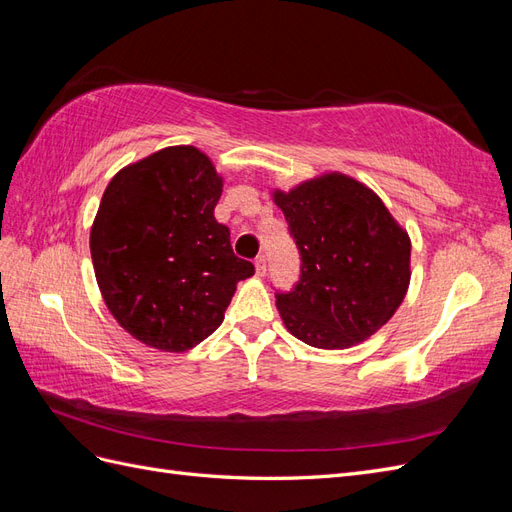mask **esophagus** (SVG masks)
Returning <instances> with one entry per match:
<instances>
[{
  "instance_id": "1",
  "label": "esophagus",
  "mask_w": 512,
  "mask_h": 512,
  "mask_svg": "<svg viewBox=\"0 0 512 512\" xmlns=\"http://www.w3.org/2000/svg\"><path fill=\"white\" fill-rule=\"evenodd\" d=\"M256 273H258L260 277L267 273V258H265V256H262V254H260V256L256 258Z\"/></svg>"
}]
</instances>
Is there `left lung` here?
Returning <instances> with one entry per match:
<instances>
[{"mask_svg":"<svg viewBox=\"0 0 512 512\" xmlns=\"http://www.w3.org/2000/svg\"><path fill=\"white\" fill-rule=\"evenodd\" d=\"M271 196L303 262L299 284L275 301L286 329L322 350L365 342L406 299L408 230L374 190L337 170Z\"/></svg>","mask_w":512,"mask_h":512,"instance_id":"8db88e82","label":"left lung"}]
</instances>
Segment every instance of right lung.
<instances>
[{
	"instance_id": "obj_1",
	"label": "right lung",
	"mask_w": 512,
	"mask_h": 512,
	"mask_svg": "<svg viewBox=\"0 0 512 512\" xmlns=\"http://www.w3.org/2000/svg\"><path fill=\"white\" fill-rule=\"evenodd\" d=\"M224 179L192 145L123 166L106 185L89 232L108 312L138 342L185 352L207 339L254 265L235 256L215 220Z\"/></svg>"
}]
</instances>
